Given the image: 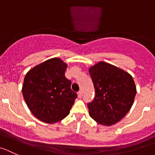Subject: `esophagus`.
<instances>
[{"instance_id":"obj_1","label":"esophagus","mask_w":155,"mask_h":155,"mask_svg":"<svg viewBox=\"0 0 155 155\" xmlns=\"http://www.w3.org/2000/svg\"><path fill=\"white\" fill-rule=\"evenodd\" d=\"M82 92H81V91H79V92H78V97H79V99H81V98H82Z\"/></svg>"}]
</instances>
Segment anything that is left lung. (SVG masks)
Returning a JSON list of instances; mask_svg holds the SVG:
<instances>
[{
	"label": "left lung",
	"instance_id": "left-lung-1",
	"mask_svg": "<svg viewBox=\"0 0 155 155\" xmlns=\"http://www.w3.org/2000/svg\"><path fill=\"white\" fill-rule=\"evenodd\" d=\"M95 96L88 104L89 114L100 125L110 126L129 112L136 95L131 74L110 63L100 61L89 69Z\"/></svg>",
	"mask_w": 155,
	"mask_h": 155
}]
</instances>
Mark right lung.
Segmentation results:
<instances>
[{
	"instance_id": "obj_1",
	"label": "right lung",
	"mask_w": 155,
	"mask_h": 155,
	"mask_svg": "<svg viewBox=\"0 0 155 155\" xmlns=\"http://www.w3.org/2000/svg\"><path fill=\"white\" fill-rule=\"evenodd\" d=\"M68 65L60 58L47 60L26 74L22 94L31 113L47 124L66 118L77 97L71 89V81L65 76Z\"/></svg>"
}]
</instances>
